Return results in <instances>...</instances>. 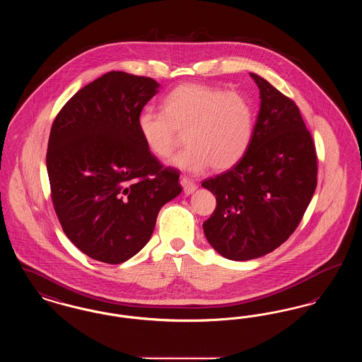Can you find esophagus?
<instances>
[{"instance_id":"esophagus-1","label":"esophagus","mask_w":362,"mask_h":362,"mask_svg":"<svg viewBox=\"0 0 362 362\" xmlns=\"http://www.w3.org/2000/svg\"><path fill=\"white\" fill-rule=\"evenodd\" d=\"M180 185H182V187H183V191H185L186 195L192 194V192L197 189V185H195L191 179H189V177H180Z\"/></svg>"}]
</instances>
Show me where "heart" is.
Here are the masks:
<instances>
[{
	"instance_id": "b5f03b06",
	"label": "heart",
	"mask_w": 362,
	"mask_h": 362,
	"mask_svg": "<svg viewBox=\"0 0 362 362\" xmlns=\"http://www.w3.org/2000/svg\"><path fill=\"white\" fill-rule=\"evenodd\" d=\"M163 112L144 110L137 118L145 148L167 158L185 133L187 148L171 164L189 173L210 165L216 171L235 167L247 153L254 133L252 105L238 92L187 83L173 88L163 100Z\"/></svg>"
}]
</instances>
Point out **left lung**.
I'll return each instance as SVG.
<instances>
[{
    "label": "left lung",
    "mask_w": 362,
    "mask_h": 362,
    "mask_svg": "<svg viewBox=\"0 0 362 362\" xmlns=\"http://www.w3.org/2000/svg\"><path fill=\"white\" fill-rule=\"evenodd\" d=\"M260 93L247 153L202 187L217 206L204 223L210 245L224 258H260L289 239L316 189L317 158L298 107L269 81L250 73Z\"/></svg>",
    "instance_id": "8db88e82"
}]
</instances>
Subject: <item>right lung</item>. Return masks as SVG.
<instances>
[{"mask_svg": "<svg viewBox=\"0 0 362 362\" xmlns=\"http://www.w3.org/2000/svg\"><path fill=\"white\" fill-rule=\"evenodd\" d=\"M153 78L108 71L81 88L52 123L46 156L52 205L69 240L110 264L149 241L160 209L182 187L144 145L137 118Z\"/></svg>", "mask_w": 362, "mask_h": 362, "instance_id": "obj_1", "label": "right lung"}]
</instances>
